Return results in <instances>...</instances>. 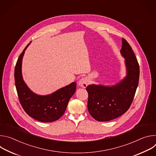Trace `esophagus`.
<instances>
[{"instance_id":"1","label":"esophagus","mask_w":156,"mask_h":156,"mask_svg":"<svg viewBox=\"0 0 156 156\" xmlns=\"http://www.w3.org/2000/svg\"><path fill=\"white\" fill-rule=\"evenodd\" d=\"M89 84V80L87 78H82L80 80L79 82H78V84L79 86H80L82 87H86Z\"/></svg>"}]
</instances>
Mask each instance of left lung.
Wrapping results in <instances>:
<instances>
[{
	"label": "left lung",
	"instance_id": "obj_1",
	"mask_svg": "<svg viewBox=\"0 0 156 156\" xmlns=\"http://www.w3.org/2000/svg\"><path fill=\"white\" fill-rule=\"evenodd\" d=\"M120 53L125 58L126 76L120 83L111 86L89 85L87 109L99 122L115 119L125 113L134 98L139 83L140 66L128 42L122 38Z\"/></svg>",
	"mask_w": 156,
	"mask_h": 156
}]
</instances>
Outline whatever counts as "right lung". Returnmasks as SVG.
<instances>
[{"mask_svg": "<svg viewBox=\"0 0 156 156\" xmlns=\"http://www.w3.org/2000/svg\"><path fill=\"white\" fill-rule=\"evenodd\" d=\"M29 44L20 55L15 67V82L19 101L31 117L42 122H52L63 115L69 100L75 93L76 83L73 82L47 96L33 93L24 82L21 74L22 59Z\"/></svg>", "mask_w": 156, "mask_h": 156, "instance_id": "right-lung-1", "label": "right lung"}]
</instances>
